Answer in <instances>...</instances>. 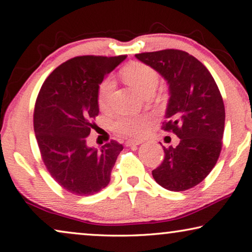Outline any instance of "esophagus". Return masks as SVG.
Listing matches in <instances>:
<instances>
[{"instance_id": "34e87169", "label": "esophagus", "mask_w": 252, "mask_h": 252, "mask_svg": "<svg viewBox=\"0 0 252 252\" xmlns=\"http://www.w3.org/2000/svg\"><path fill=\"white\" fill-rule=\"evenodd\" d=\"M140 143H142L141 140H127V141H126V145L127 147H130V146H138V145H140Z\"/></svg>"}]
</instances>
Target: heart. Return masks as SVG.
I'll return each instance as SVG.
<instances>
[{
	"label": "heart",
	"mask_w": 252,
	"mask_h": 252,
	"mask_svg": "<svg viewBox=\"0 0 252 252\" xmlns=\"http://www.w3.org/2000/svg\"><path fill=\"white\" fill-rule=\"evenodd\" d=\"M123 78L132 85L141 95L147 92L155 91L159 83V76L153 67L142 63H131L122 69ZM114 90V81L111 77H106L98 86L97 101L101 109L109 106L112 92ZM149 126V119L146 117H120L115 120L113 127L115 132L126 135V137L138 138L146 132Z\"/></svg>",
	"instance_id": "obj_1"
}]
</instances>
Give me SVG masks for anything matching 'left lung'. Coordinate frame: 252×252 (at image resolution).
Instances as JSON below:
<instances>
[{
	"label": "left lung",
	"instance_id": "1",
	"mask_svg": "<svg viewBox=\"0 0 252 252\" xmlns=\"http://www.w3.org/2000/svg\"><path fill=\"white\" fill-rule=\"evenodd\" d=\"M167 81L169 101L162 129L179 138L177 147H163L165 158L153 170L163 189L183 191L211 173L222 149L225 111L214 78L194 56L178 49L137 54Z\"/></svg>",
	"mask_w": 252,
	"mask_h": 252
}]
</instances>
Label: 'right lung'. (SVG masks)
Here are the masks:
<instances>
[{"mask_svg":"<svg viewBox=\"0 0 252 252\" xmlns=\"http://www.w3.org/2000/svg\"><path fill=\"white\" fill-rule=\"evenodd\" d=\"M126 55L79 56L58 66L43 82L35 101L33 127L42 161L63 189L89 196L107 186L121 143L101 149L86 138L98 115V86Z\"/></svg>","mask_w":252,"mask_h":252,"instance_id":"add662e5","label":"right lung"}]
</instances>
